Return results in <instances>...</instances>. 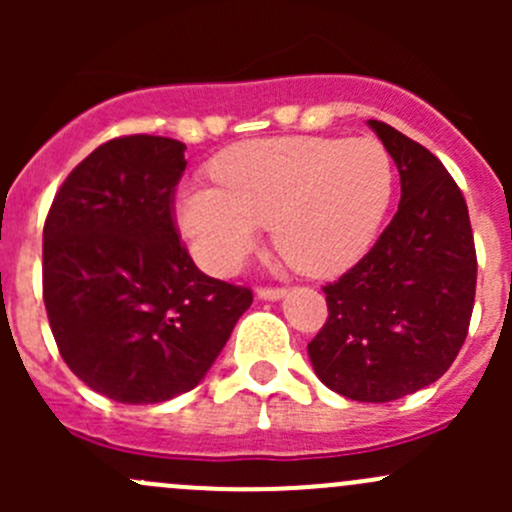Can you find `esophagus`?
<instances>
[{
  "label": "esophagus",
  "instance_id": "obj_1",
  "mask_svg": "<svg viewBox=\"0 0 512 512\" xmlns=\"http://www.w3.org/2000/svg\"><path fill=\"white\" fill-rule=\"evenodd\" d=\"M287 294L285 287H260L257 289V297L267 299V302H275V299H282Z\"/></svg>",
  "mask_w": 512,
  "mask_h": 512
}]
</instances>
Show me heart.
Returning <instances> with one entry per match:
<instances>
[{"mask_svg": "<svg viewBox=\"0 0 512 512\" xmlns=\"http://www.w3.org/2000/svg\"><path fill=\"white\" fill-rule=\"evenodd\" d=\"M218 185H183L175 215L195 260L230 275L255 250L265 225L289 265L334 275L379 235L394 198V160L361 138H265L218 158Z\"/></svg>", "mask_w": 512, "mask_h": 512, "instance_id": "heart-1", "label": "heart"}]
</instances>
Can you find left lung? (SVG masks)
<instances>
[{
	"label": "left lung",
	"mask_w": 512,
	"mask_h": 512,
	"mask_svg": "<svg viewBox=\"0 0 512 512\" xmlns=\"http://www.w3.org/2000/svg\"><path fill=\"white\" fill-rule=\"evenodd\" d=\"M401 175L376 245L324 287L329 317L307 344L314 374L352 401L401 399L441 379L471 324L476 245L463 193L421 143L369 121Z\"/></svg>",
	"instance_id": "8db88e82"
}]
</instances>
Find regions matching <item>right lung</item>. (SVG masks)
Wrapping results in <instances>:
<instances>
[{
    "instance_id": "add662e5",
    "label": "right lung",
    "mask_w": 512,
    "mask_h": 512,
    "mask_svg": "<svg viewBox=\"0 0 512 512\" xmlns=\"http://www.w3.org/2000/svg\"><path fill=\"white\" fill-rule=\"evenodd\" d=\"M185 146L123 136L81 160L44 223V304L66 366L121 404L195 389L252 304L203 275L173 223Z\"/></svg>"
}]
</instances>
